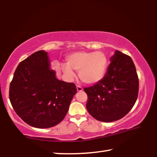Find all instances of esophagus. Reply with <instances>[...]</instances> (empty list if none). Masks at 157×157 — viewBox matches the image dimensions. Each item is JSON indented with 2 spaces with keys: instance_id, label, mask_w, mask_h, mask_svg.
<instances>
[{
  "instance_id": "34e87169",
  "label": "esophagus",
  "mask_w": 157,
  "mask_h": 157,
  "mask_svg": "<svg viewBox=\"0 0 157 157\" xmlns=\"http://www.w3.org/2000/svg\"><path fill=\"white\" fill-rule=\"evenodd\" d=\"M77 91L78 92H80L83 91V89H82V87L80 86H77Z\"/></svg>"
}]
</instances>
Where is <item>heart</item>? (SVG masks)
Instances as JSON below:
<instances>
[{
    "label": "heart",
    "instance_id": "b5f03b06",
    "mask_svg": "<svg viewBox=\"0 0 157 157\" xmlns=\"http://www.w3.org/2000/svg\"><path fill=\"white\" fill-rule=\"evenodd\" d=\"M67 63L61 65V69L69 80L75 78L73 70L78 71L79 78L87 84L98 83L102 79L108 67V59L102 51H79L68 55Z\"/></svg>",
    "mask_w": 157,
    "mask_h": 157
}]
</instances>
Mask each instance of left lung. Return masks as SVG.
I'll return each mask as SVG.
<instances>
[{
	"label": "left lung",
	"instance_id": "8db88e82",
	"mask_svg": "<svg viewBox=\"0 0 157 157\" xmlns=\"http://www.w3.org/2000/svg\"><path fill=\"white\" fill-rule=\"evenodd\" d=\"M105 75L94 86L84 88L86 109L96 120H120L132 109L139 94V78L132 58L116 50Z\"/></svg>",
	"mask_w": 157,
	"mask_h": 157
}]
</instances>
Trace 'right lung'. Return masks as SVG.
I'll list each match as a JSON object with an SVG mask.
<instances>
[{
	"label": "right lung",
	"mask_w": 157,
	"mask_h": 157,
	"mask_svg": "<svg viewBox=\"0 0 157 157\" xmlns=\"http://www.w3.org/2000/svg\"><path fill=\"white\" fill-rule=\"evenodd\" d=\"M76 93L73 83L57 78L48 52L39 50L18 65L10 83V100L25 123L49 128L64 118Z\"/></svg>",
	"instance_id": "add662e5"
}]
</instances>
